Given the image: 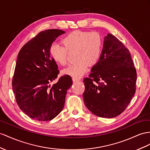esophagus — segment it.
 I'll list each match as a JSON object with an SVG mask.
<instances>
[{
	"mask_svg": "<svg viewBox=\"0 0 150 150\" xmlns=\"http://www.w3.org/2000/svg\"><path fill=\"white\" fill-rule=\"evenodd\" d=\"M73 81L74 82H76V81H79V80H80V79H77V78H74L73 77Z\"/></svg>",
	"mask_w": 150,
	"mask_h": 150,
	"instance_id": "esophagus-1",
	"label": "esophagus"
}]
</instances>
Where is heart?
Segmentation results:
<instances>
[{
  "instance_id": "obj_1",
  "label": "heart",
  "mask_w": 150,
  "mask_h": 150,
  "mask_svg": "<svg viewBox=\"0 0 150 150\" xmlns=\"http://www.w3.org/2000/svg\"><path fill=\"white\" fill-rule=\"evenodd\" d=\"M62 45L53 44L50 54L56 62L62 65L67 63L68 51H76V62L63 70L65 74L80 78L86 72L88 65L93 66L98 61L103 48V39L97 32L76 30L69 33L63 39Z\"/></svg>"
}]
</instances>
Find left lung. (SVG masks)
I'll return each instance as SVG.
<instances>
[{
	"label": "left lung",
	"instance_id": "left-lung-1",
	"mask_svg": "<svg viewBox=\"0 0 150 150\" xmlns=\"http://www.w3.org/2000/svg\"><path fill=\"white\" fill-rule=\"evenodd\" d=\"M137 74L128 49L108 33L99 59L83 79L84 103L98 117L113 118L126 109L136 93Z\"/></svg>",
	"mask_w": 150,
	"mask_h": 150
}]
</instances>
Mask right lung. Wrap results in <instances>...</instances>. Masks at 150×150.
I'll list each match as a JSON object with an SVG mask.
<instances>
[{
    "instance_id": "1",
    "label": "right lung",
    "mask_w": 150,
    "mask_h": 150,
    "mask_svg": "<svg viewBox=\"0 0 150 150\" xmlns=\"http://www.w3.org/2000/svg\"><path fill=\"white\" fill-rule=\"evenodd\" d=\"M65 32L58 29L42 31L25 44L18 53L13 78V91L20 108L38 121L51 120L64 105L67 90L72 85L65 75L51 86L59 74L50 54L52 42Z\"/></svg>"
}]
</instances>
